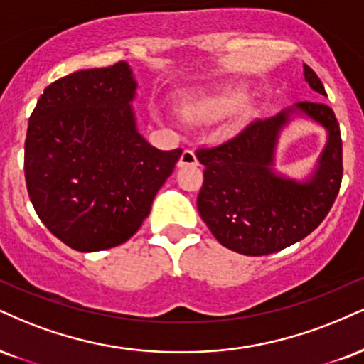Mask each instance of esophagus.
<instances>
[{"instance_id": "1", "label": "esophagus", "mask_w": 364, "mask_h": 364, "mask_svg": "<svg viewBox=\"0 0 364 364\" xmlns=\"http://www.w3.org/2000/svg\"><path fill=\"white\" fill-rule=\"evenodd\" d=\"M196 164H198V159H196L195 152L190 151V149H185L181 157H179V163H178L179 168H185V166H196Z\"/></svg>"}]
</instances>
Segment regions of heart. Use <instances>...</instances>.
Listing matches in <instances>:
<instances>
[{"mask_svg":"<svg viewBox=\"0 0 364 364\" xmlns=\"http://www.w3.org/2000/svg\"><path fill=\"white\" fill-rule=\"evenodd\" d=\"M230 100L227 98H198V100H186L183 103L181 112L188 118H210L220 113ZM154 117L161 118L159 112L154 110Z\"/></svg>","mask_w":364,"mask_h":364,"instance_id":"1","label":"heart"}]
</instances>
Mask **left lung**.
I'll return each instance as SVG.
<instances>
[{
	"mask_svg": "<svg viewBox=\"0 0 364 364\" xmlns=\"http://www.w3.org/2000/svg\"><path fill=\"white\" fill-rule=\"evenodd\" d=\"M305 81L327 96L322 81L304 64ZM309 117L328 134L312 173L295 180L274 169L277 139L284 126ZM205 166L196 207L222 246L244 256H264L307 237L334 203L343 179V140L327 105L300 102L278 115L256 120L229 142L198 149Z\"/></svg>",
	"mask_w": 364,
	"mask_h": 364,
	"instance_id": "1",
	"label": "left lung"
}]
</instances>
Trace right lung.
<instances>
[{
	"mask_svg": "<svg viewBox=\"0 0 364 364\" xmlns=\"http://www.w3.org/2000/svg\"><path fill=\"white\" fill-rule=\"evenodd\" d=\"M135 91L132 69L122 60L52 82L30 115V201L74 251H103L132 237L181 157V149L159 151L139 132Z\"/></svg>",
	"mask_w": 364,
	"mask_h": 364,
	"instance_id": "add662e5",
	"label": "right lung"
}]
</instances>
